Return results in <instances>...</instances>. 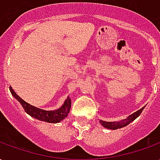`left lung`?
Here are the masks:
<instances>
[{"label":"left lung","instance_id":"obj_1","mask_svg":"<svg viewBox=\"0 0 160 160\" xmlns=\"http://www.w3.org/2000/svg\"><path fill=\"white\" fill-rule=\"evenodd\" d=\"M145 106L141 108V110L135 111L134 113L131 114L130 116H128L126 119H123V120L122 121H118V122H105V121L99 120V122H100L103 127L106 128L108 129H113V130H115V129H118V128H121L127 126L130 122H132L133 121L135 120L141 114V112H142Z\"/></svg>","mask_w":160,"mask_h":160}]
</instances>
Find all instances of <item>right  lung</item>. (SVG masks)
<instances>
[{
    "mask_svg": "<svg viewBox=\"0 0 160 160\" xmlns=\"http://www.w3.org/2000/svg\"><path fill=\"white\" fill-rule=\"evenodd\" d=\"M10 92L12 96L20 103L26 113L30 115L32 118L38 119V120L50 122V123H57L61 121H62L63 119H65L69 113L70 108H71V99L69 97L67 98L65 102L59 109H56L55 111H45V110L35 107L23 100L21 98L16 94V92L12 90L11 87H10Z\"/></svg>",
    "mask_w": 160,
    "mask_h": 160,
    "instance_id": "add662e5",
    "label": "right lung"
}]
</instances>
